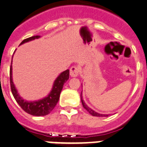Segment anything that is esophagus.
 Listing matches in <instances>:
<instances>
[{
    "mask_svg": "<svg viewBox=\"0 0 147 147\" xmlns=\"http://www.w3.org/2000/svg\"><path fill=\"white\" fill-rule=\"evenodd\" d=\"M80 69L78 66H73L70 68V76L71 77H77L79 75Z\"/></svg>",
    "mask_w": 147,
    "mask_h": 147,
    "instance_id": "1",
    "label": "esophagus"
}]
</instances>
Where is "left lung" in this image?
Wrapping results in <instances>:
<instances>
[{"label": "left lung", "mask_w": 147, "mask_h": 147, "mask_svg": "<svg viewBox=\"0 0 147 147\" xmlns=\"http://www.w3.org/2000/svg\"><path fill=\"white\" fill-rule=\"evenodd\" d=\"M81 93H82V92H81ZM81 102H82V105H83V107L85 108V109L87 110L89 113H90L91 115L94 116V117H108V114H100V113H96V112L94 111H92L91 108H89L88 106L85 104L83 99H82V95H81Z\"/></svg>", "instance_id": "obj_1"}]
</instances>
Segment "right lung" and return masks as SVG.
Returning a JSON list of instances; mask_svg holds the SVG:
<instances>
[{"instance_id": "obj_1", "label": "right lung", "mask_w": 147, "mask_h": 147, "mask_svg": "<svg viewBox=\"0 0 147 147\" xmlns=\"http://www.w3.org/2000/svg\"><path fill=\"white\" fill-rule=\"evenodd\" d=\"M39 37V36H34L31 37L27 38L21 42L20 45L28 41H30V40H33V39H37ZM69 70L67 69L60 74V76L57 77V78L55 80L52 90L49 93L48 96L42 98L41 100L36 101V102H27V101L22 99L19 96L16 89L15 88L13 79H12V65L10 66V69H9L11 91H12V93H13L15 99L24 111L30 114V115L37 116V117L48 115L55 108L57 103L58 102L59 98H60V92L62 90L63 84L69 79Z\"/></svg>"}]
</instances>
